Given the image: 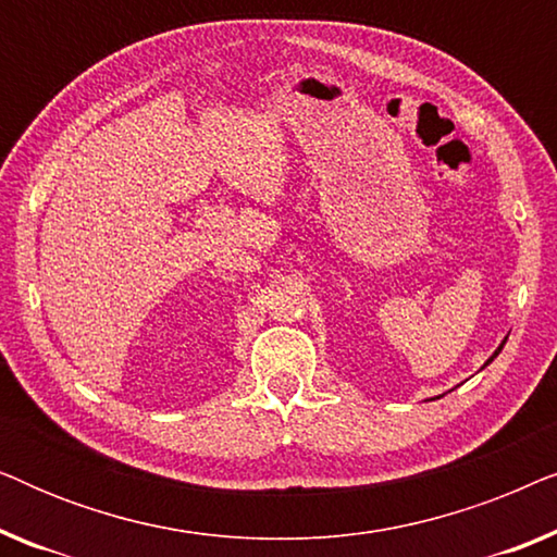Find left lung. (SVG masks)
Instances as JSON below:
<instances>
[{"label":"left lung","instance_id":"8db88e82","mask_svg":"<svg viewBox=\"0 0 557 557\" xmlns=\"http://www.w3.org/2000/svg\"><path fill=\"white\" fill-rule=\"evenodd\" d=\"M505 342H507V337H505V339H502V345H499L497 349H494V355L490 357V360H486V362H484V368H486V364H490V362H494V357H497V355L502 352V347H505ZM438 398H441V395H438Z\"/></svg>","mask_w":557,"mask_h":557}]
</instances>
